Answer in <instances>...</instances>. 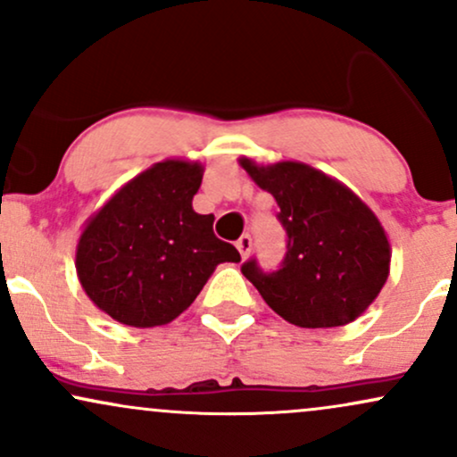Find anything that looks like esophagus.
Returning a JSON list of instances; mask_svg holds the SVG:
<instances>
[{
    "instance_id": "esophagus-1",
    "label": "esophagus",
    "mask_w": 457,
    "mask_h": 457,
    "mask_svg": "<svg viewBox=\"0 0 457 457\" xmlns=\"http://www.w3.org/2000/svg\"><path fill=\"white\" fill-rule=\"evenodd\" d=\"M236 246H238L240 255H243V258H246V255L251 253V246H253V240H251L249 234H243L238 238V243H236Z\"/></svg>"
}]
</instances>
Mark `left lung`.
<instances>
[{"label":"left lung","mask_w":457,"mask_h":457,"mask_svg":"<svg viewBox=\"0 0 457 457\" xmlns=\"http://www.w3.org/2000/svg\"><path fill=\"white\" fill-rule=\"evenodd\" d=\"M240 165L275 197L287 234L279 269L264 272L255 260L240 269L266 305L303 328L359 318L389 277L391 245L378 217L348 187L305 162L258 165L243 156Z\"/></svg>","instance_id":"1"}]
</instances>
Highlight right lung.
<instances>
[{"instance_id": "add662e5", "label": "right lung", "mask_w": 457, "mask_h": 457, "mask_svg": "<svg viewBox=\"0 0 457 457\" xmlns=\"http://www.w3.org/2000/svg\"><path fill=\"white\" fill-rule=\"evenodd\" d=\"M199 162H154L92 214L77 245V275L101 312L127 327L171 322L195 301L223 262H240L193 211Z\"/></svg>"}]
</instances>
